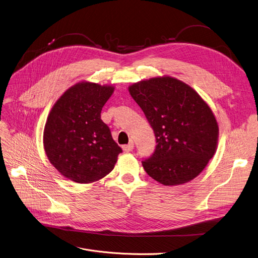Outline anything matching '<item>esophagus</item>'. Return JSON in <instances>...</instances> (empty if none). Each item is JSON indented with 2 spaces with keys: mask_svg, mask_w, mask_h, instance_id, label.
Here are the masks:
<instances>
[{
  "mask_svg": "<svg viewBox=\"0 0 258 258\" xmlns=\"http://www.w3.org/2000/svg\"><path fill=\"white\" fill-rule=\"evenodd\" d=\"M122 149H123L125 152H130V151H132V150L134 149V142H133V141H131L127 145H123V146H122Z\"/></svg>",
  "mask_w": 258,
  "mask_h": 258,
  "instance_id": "1",
  "label": "esophagus"
}]
</instances>
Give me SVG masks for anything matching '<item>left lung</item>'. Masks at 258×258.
Segmentation results:
<instances>
[{
  "instance_id": "1",
  "label": "left lung",
  "mask_w": 258,
  "mask_h": 258,
  "mask_svg": "<svg viewBox=\"0 0 258 258\" xmlns=\"http://www.w3.org/2000/svg\"><path fill=\"white\" fill-rule=\"evenodd\" d=\"M128 92L144 112L157 138L146 173L164 185L197 177L214 157L219 125L211 107L192 87L163 76L132 84Z\"/></svg>"
}]
</instances>
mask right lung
<instances>
[{
    "mask_svg": "<svg viewBox=\"0 0 258 258\" xmlns=\"http://www.w3.org/2000/svg\"><path fill=\"white\" fill-rule=\"evenodd\" d=\"M115 90L113 85L88 81L68 88L51 108L43 131L49 163L65 178L91 183L114 169L122 152L100 113Z\"/></svg>",
    "mask_w": 258,
    "mask_h": 258,
    "instance_id": "1",
    "label": "right lung"
}]
</instances>
